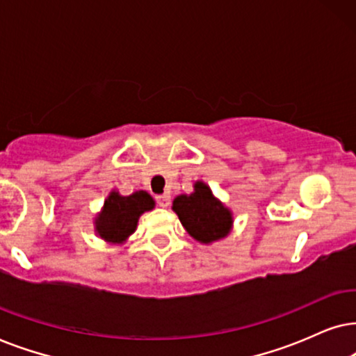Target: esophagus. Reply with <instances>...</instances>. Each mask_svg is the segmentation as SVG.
<instances>
[{
  "label": "esophagus",
  "mask_w": 356,
  "mask_h": 356,
  "mask_svg": "<svg viewBox=\"0 0 356 356\" xmlns=\"http://www.w3.org/2000/svg\"><path fill=\"white\" fill-rule=\"evenodd\" d=\"M156 202H158V205H159V207H163V208L169 207V203H170V195H169V193H163V195H158V197H156Z\"/></svg>",
  "instance_id": "1"
}]
</instances>
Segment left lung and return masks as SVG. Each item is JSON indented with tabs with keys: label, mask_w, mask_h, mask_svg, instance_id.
<instances>
[{
	"label": "left lung",
	"mask_w": 356,
	"mask_h": 356,
	"mask_svg": "<svg viewBox=\"0 0 356 356\" xmlns=\"http://www.w3.org/2000/svg\"><path fill=\"white\" fill-rule=\"evenodd\" d=\"M187 233L200 243H213L229 233L233 218L227 208L221 205L203 182L195 184V192L177 197L172 203Z\"/></svg>",
	"instance_id": "left-lung-1"
}]
</instances>
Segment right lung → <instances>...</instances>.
I'll return each mask as SVG.
<instances>
[{
  "mask_svg": "<svg viewBox=\"0 0 356 356\" xmlns=\"http://www.w3.org/2000/svg\"><path fill=\"white\" fill-rule=\"evenodd\" d=\"M153 207L154 200L143 191L135 192L129 197L112 192L96 220L99 236L108 243H122L135 231L141 213L151 210Z\"/></svg>",
  "mask_w": 356,
  "mask_h": 356,
  "instance_id": "obj_1",
  "label": "right lung"
}]
</instances>
